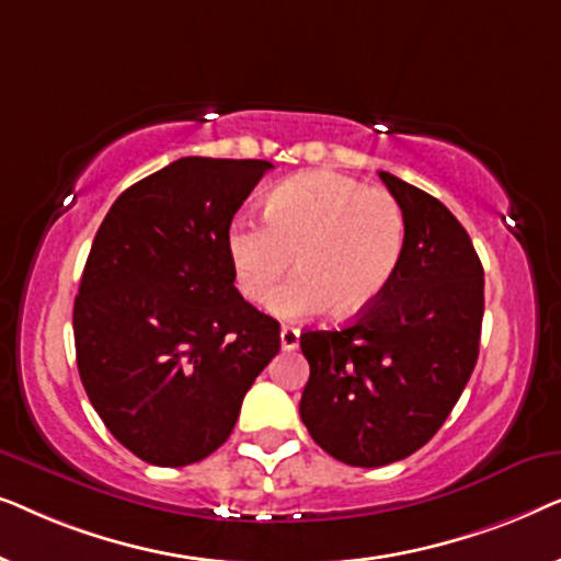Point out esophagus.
<instances>
[{
	"label": "esophagus",
	"instance_id": "esophagus-1",
	"mask_svg": "<svg viewBox=\"0 0 561 561\" xmlns=\"http://www.w3.org/2000/svg\"><path fill=\"white\" fill-rule=\"evenodd\" d=\"M298 340H301V332H298L296 327H288V324L280 327V347L283 350H296Z\"/></svg>",
	"mask_w": 561,
	"mask_h": 561
}]
</instances>
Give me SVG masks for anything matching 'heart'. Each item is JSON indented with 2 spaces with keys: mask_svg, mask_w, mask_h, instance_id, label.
<instances>
[{
  "mask_svg": "<svg viewBox=\"0 0 561 561\" xmlns=\"http://www.w3.org/2000/svg\"><path fill=\"white\" fill-rule=\"evenodd\" d=\"M263 219L237 214L225 250L240 294L263 304L297 260L299 273L271 297L280 319L321 309L350 319L370 309L396 278L409 221L388 188L350 175L311 171L280 181L265 196Z\"/></svg>",
  "mask_w": 561,
  "mask_h": 561,
  "instance_id": "b5f03b06",
  "label": "heart"
}]
</instances>
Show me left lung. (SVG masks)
I'll return each instance as SVG.
<instances>
[{"mask_svg": "<svg viewBox=\"0 0 561 561\" xmlns=\"http://www.w3.org/2000/svg\"><path fill=\"white\" fill-rule=\"evenodd\" d=\"M409 221L396 278L344 329L301 334V421L352 467L405 459L439 432L470 380L485 311L482 263L439 198L380 171Z\"/></svg>", "mask_w": 561, "mask_h": 561, "instance_id": "1", "label": "left lung"}]
</instances>
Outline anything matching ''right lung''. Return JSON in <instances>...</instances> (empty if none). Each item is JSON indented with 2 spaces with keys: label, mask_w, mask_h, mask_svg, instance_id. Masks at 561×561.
Segmentation results:
<instances>
[{
  "label": "right lung",
  "mask_w": 561,
  "mask_h": 561,
  "mask_svg": "<svg viewBox=\"0 0 561 561\" xmlns=\"http://www.w3.org/2000/svg\"><path fill=\"white\" fill-rule=\"evenodd\" d=\"M271 168L181 158L129 186L94 237L73 304L76 363L104 426L142 462L217 451L278 355L280 324L240 296L225 250Z\"/></svg>",
  "instance_id": "add662e5"
}]
</instances>
